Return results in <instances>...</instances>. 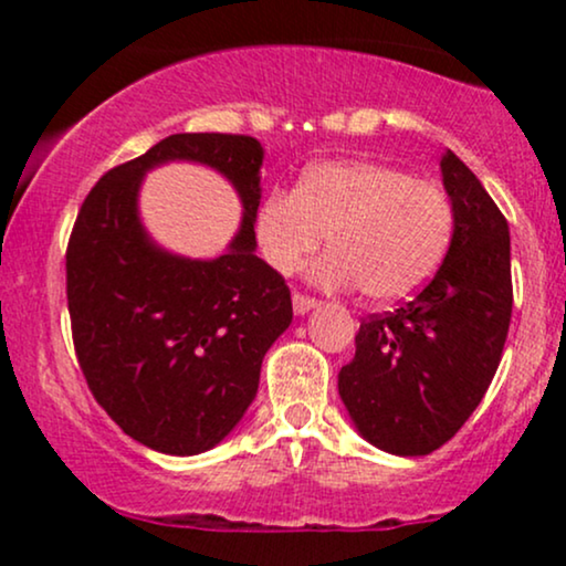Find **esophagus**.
Returning a JSON list of instances; mask_svg holds the SVG:
<instances>
[{"label": "esophagus", "mask_w": 566, "mask_h": 566, "mask_svg": "<svg viewBox=\"0 0 566 566\" xmlns=\"http://www.w3.org/2000/svg\"><path fill=\"white\" fill-rule=\"evenodd\" d=\"M316 305H319V301H316V297L303 295V292H295V295H292V308H295L297 316L308 314V311L316 308Z\"/></svg>", "instance_id": "esophagus-1"}]
</instances>
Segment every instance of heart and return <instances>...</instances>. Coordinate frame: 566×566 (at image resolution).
Returning a JSON list of instances; mask_svg holds the SVG:
<instances>
[{"instance_id":"heart-1","label":"heart","mask_w":566,"mask_h":566,"mask_svg":"<svg viewBox=\"0 0 566 566\" xmlns=\"http://www.w3.org/2000/svg\"><path fill=\"white\" fill-rule=\"evenodd\" d=\"M452 201L439 184L365 159L316 161L297 188H276L255 218L263 258L295 271L329 233L311 269L324 287H359L378 303L405 301L437 274L452 242Z\"/></svg>"}]
</instances>
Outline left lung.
Masks as SVG:
<instances>
[{
    "label": "left lung",
    "instance_id": "obj_1",
    "mask_svg": "<svg viewBox=\"0 0 566 566\" xmlns=\"http://www.w3.org/2000/svg\"><path fill=\"white\" fill-rule=\"evenodd\" d=\"M454 229L444 263L412 301L373 314L337 391L356 431L382 452L439 450L495 378L511 324V237L503 212L452 151L441 157Z\"/></svg>",
    "mask_w": 566,
    "mask_h": 566
}]
</instances>
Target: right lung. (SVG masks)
I'll list each match as a JSON object with an SVG mask.
<instances>
[{
  "instance_id": "right-lung-1",
  "label": "right lung",
  "mask_w": 566,
  "mask_h": 566,
  "mask_svg": "<svg viewBox=\"0 0 566 566\" xmlns=\"http://www.w3.org/2000/svg\"><path fill=\"white\" fill-rule=\"evenodd\" d=\"M167 160L207 164L238 188L243 226L223 256H172L142 229V175ZM261 165L250 135H170L103 175L76 216L66 250L76 359L108 418L157 452L199 454L229 437L292 322L290 287L255 255Z\"/></svg>"
}]
</instances>
